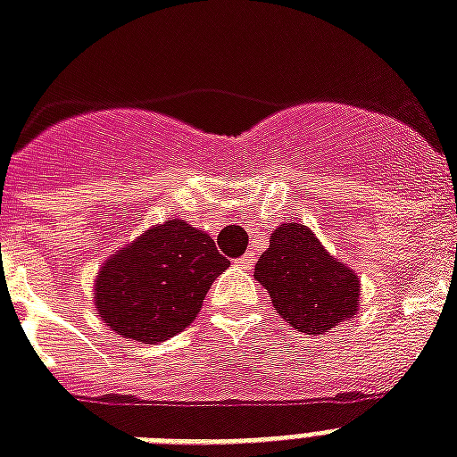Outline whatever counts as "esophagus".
Returning <instances> with one entry per match:
<instances>
[{
  "label": "esophagus",
  "mask_w": 457,
  "mask_h": 457,
  "mask_svg": "<svg viewBox=\"0 0 457 457\" xmlns=\"http://www.w3.org/2000/svg\"><path fill=\"white\" fill-rule=\"evenodd\" d=\"M255 262L253 253H244L241 258H237V267H241V270H251Z\"/></svg>",
  "instance_id": "obj_1"
}]
</instances>
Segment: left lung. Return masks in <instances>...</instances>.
<instances>
[{
  "instance_id": "left-lung-1",
  "label": "left lung",
  "mask_w": 457,
  "mask_h": 457,
  "mask_svg": "<svg viewBox=\"0 0 457 457\" xmlns=\"http://www.w3.org/2000/svg\"><path fill=\"white\" fill-rule=\"evenodd\" d=\"M253 277L267 288L277 312L307 336L331 331L357 312V274L337 262L300 222L274 229Z\"/></svg>"
}]
</instances>
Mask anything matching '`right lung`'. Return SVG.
Here are the masks:
<instances>
[{"mask_svg":"<svg viewBox=\"0 0 457 457\" xmlns=\"http://www.w3.org/2000/svg\"><path fill=\"white\" fill-rule=\"evenodd\" d=\"M228 267L209 235L166 220L105 262L94 287L96 307L120 336L164 343L195 321L211 284Z\"/></svg>","mask_w":457,"mask_h":457,"instance_id":"1","label":"right lung"}]
</instances>
